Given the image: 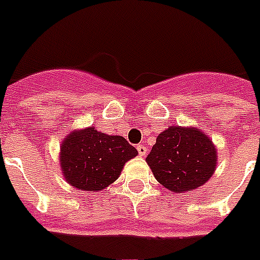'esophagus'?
I'll list each match as a JSON object with an SVG mask.
<instances>
[{"label": "esophagus", "instance_id": "1", "mask_svg": "<svg viewBox=\"0 0 260 260\" xmlns=\"http://www.w3.org/2000/svg\"><path fill=\"white\" fill-rule=\"evenodd\" d=\"M147 151H148V149H147L145 145H137V152H139V155L143 156V157L147 155Z\"/></svg>", "mask_w": 260, "mask_h": 260}]
</instances>
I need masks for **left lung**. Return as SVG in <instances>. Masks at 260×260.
Masks as SVG:
<instances>
[{
  "mask_svg": "<svg viewBox=\"0 0 260 260\" xmlns=\"http://www.w3.org/2000/svg\"><path fill=\"white\" fill-rule=\"evenodd\" d=\"M145 161L160 184L175 193L199 188L212 178L218 151L195 126H168L156 139Z\"/></svg>",
  "mask_w": 260,
  "mask_h": 260,
  "instance_id": "8db88e82",
  "label": "left lung"
}]
</instances>
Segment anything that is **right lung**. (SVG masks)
<instances>
[{"instance_id": "right-lung-1", "label": "right lung", "mask_w": 260, "mask_h": 260, "mask_svg": "<svg viewBox=\"0 0 260 260\" xmlns=\"http://www.w3.org/2000/svg\"><path fill=\"white\" fill-rule=\"evenodd\" d=\"M137 149L123 136H112L88 126L65 136L60 167L67 183L81 191H103L119 179L124 164Z\"/></svg>"}]
</instances>
